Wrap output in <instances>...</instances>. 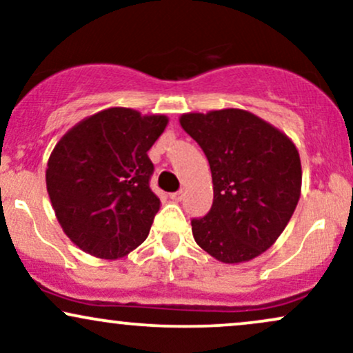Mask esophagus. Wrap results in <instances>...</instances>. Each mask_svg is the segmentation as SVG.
I'll use <instances>...</instances> for the list:
<instances>
[{"mask_svg": "<svg viewBox=\"0 0 353 353\" xmlns=\"http://www.w3.org/2000/svg\"><path fill=\"white\" fill-rule=\"evenodd\" d=\"M169 197H171L174 202H179V201H182V197H184V192H182V190H177V192L169 194Z\"/></svg>", "mask_w": 353, "mask_h": 353, "instance_id": "1", "label": "esophagus"}]
</instances>
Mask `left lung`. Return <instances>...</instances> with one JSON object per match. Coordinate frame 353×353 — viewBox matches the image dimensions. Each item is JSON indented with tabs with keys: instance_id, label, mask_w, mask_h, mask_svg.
<instances>
[{
	"instance_id": "obj_1",
	"label": "left lung",
	"mask_w": 353,
	"mask_h": 353,
	"mask_svg": "<svg viewBox=\"0 0 353 353\" xmlns=\"http://www.w3.org/2000/svg\"><path fill=\"white\" fill-rule=\"evenodd\" d=\"M212 172L214 201L190 221L205 252L225 264L257 257L277 241L301 197V157L292 141L242 109L181 116Z\"/></svg>"
}]
</instances>
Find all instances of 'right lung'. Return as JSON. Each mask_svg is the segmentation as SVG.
Returning a JSON list of instances; mask_svg holds the SVG:
<instances>
[{"instance_id":"1","label":"right lung","mask_w":353,"mask_h":353,"mask_svg":"<svg viewBox=\"0 0 353 353\" xmlns=\"http://www.w3.org/2000/svg\"><path fill=\"white\" fill-rule=\"evenodd\" d=\"M165 125V116L111 108L81 121L56 144L48 194L61 228L84 252L117 259L145 241L161 204L149 188L148 151Z\"/></svg>"}]
</instances>
